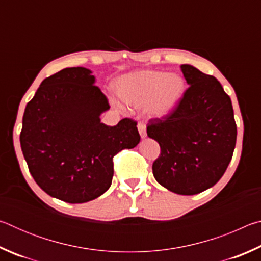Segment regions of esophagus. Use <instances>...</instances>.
<instances>
[{"label":"esophagus","instance_id":"esophagus-1","mask_svg":"<svg viewBox=\"0 0 261 261\" xmlns=\"http://www.w3.org/2000/svg\"><path fill=\"white\" fill-rule=\"evenodd\" d=\"M137 127H138V131H139V135H140L141 138H146V136H147L146 125H145L143 122H139L138 125H137Z\"/></svg>","mask_w":261,"mask_h":261}]
</instances>
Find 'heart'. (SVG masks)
Here are the masks:
<instances>
[{
	"instance_id": "1",
	"label": "heart",
	"mask_w": 261,
	"mask_h": 261,
	"mask_svg": "<svg viewBox=\"0 0 261 261\" xmlns=\"http://www.w3.org/2000/svg\"><path fill=\"white\" fill-rule=\"evenodd\" d=\"M117 95L136 107L148 105V113L163 117L177 107L184 94V79L176 73L140 70L126 73L114 84Z\"/></svg>"
}]
</instances>
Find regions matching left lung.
I'll list each match as a JSON object with an SVG mask.
<instances>
[{
	"label": "left lung",
	"instance_id": "1",
	"mask_svg": "<svg viewBox=\"0 0 261 261\" xmlns=\"http://www.w3.org/2000/svg\"><path fill=\"white\" fill-rule=\"evenodd\" d=\"M189 88L173 112L148 123L161 153L153 175L169 191L192 196L219 182L235 149L237 127L229 95L213 76L180 65Z\"/></svg>",
	"mask_w": 261,
	"mask_h": 261
}]
</instances>
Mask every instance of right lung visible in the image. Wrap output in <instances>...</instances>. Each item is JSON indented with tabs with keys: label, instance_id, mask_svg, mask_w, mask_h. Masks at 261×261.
I'll return each instance as SVG.
<instances>
[{
	"label": "right lung",
	"instance_id": "right-lung-1",
	"mask_svg": "<svg viewBox=\"0 0 261 261\" xmlns=\"http://www.w3.org/2000/svg\"><path fill=\"white\" fill-rule=\"evenodd\" d=\"M86 68H65L43 79L26 105L20 146L37 184L50 197L82 204L109 189L113 158L140 141L137 122L101 123L108 100Z\"/></svg>",
	"mask_w": 261,
	"mask_h": 261
}]
</instances>
